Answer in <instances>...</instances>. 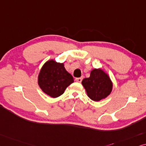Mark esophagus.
I'll list each match as a JSON object with an SVG mask.
<instances>
[{
	"instance_id": "1",
	"label": "esophagus",
	"mask_w": 146,
	"mask_h": 146,
	"mask_svg": "<svg viewBox=\"0 0 146 146\" xmlns=\"http://www.w3.org/2000/svg\"><path fill=\"white\" fill-rule=\"evenodd\" d=\"M82 79H83L82 77H79V78L75 79V81H77V82H79V83H81V81H82Z\"/></svg>"
}]
</instances>
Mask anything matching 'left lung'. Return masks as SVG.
Wrapping results in <instances>:
<instances>
[{
    "instance_id": "8db88e82",
    "label": "left lung",
    "mask_w": 146,
    "mask_h": 146,
    "mask_svg": "<svg viewBox=\"0 0 146 146\" xmlns=\"http://www.w3.org/2000/svg\"><path fill=\"white\" fill-rule=\"evenodd\" d=\"M82 85L91 100L99 102L106 98L112 90V83L110 77L102 69L91 71L90 77L82 81Z\"/></svg>"
}]
</instances>
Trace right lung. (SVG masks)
<instances>
[{
  "instance_id": "1",
  "label": "right lung",
  "mask_w": 146,
  "mask_h": 146,
  "mask_svg": "<svg viewBox=\"0 0 146 146\" xmlns=\"http://www.w3.org/2000/svg\"><path fill=\"white\" fill-rule=\"evenodd\" d=\"M74 81V79L66 71L63 63L50 60L44 63L38 77L39 87L51 98H57Z\"/></svg>"
}]
</instances>
